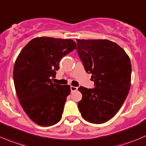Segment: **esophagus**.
Segmentation results:
<instances>
[{"label":"esophagus","instance_id":"obj_1","mask_svg":"<svg viewBox=\"0 0 146 146\" xmlns=\"http://www.w3.org/2000/svg\"><path fill=\"white\" fill-rule=\"evenodd\" d=\"M70 89H71L72 92H75V91L77 90V89H78V87H76V86H70Z\"/></svg>","mask_w":146,"mask_h":146}]
</instances>
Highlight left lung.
<instances>
[{"label":"left lung","mask_w":146,"mask_h":146,"mask_svg":"<svg viewBox=\"0 0 146 146\" xmlns=\"http://www.w3.org/2000/svg\"><path fill=\"white\" fill-rule=\"evenodd\" d=\"M78 55L84 70L92 74L93 89L80 86L78 102L81 115L87 121L100 124L119 111L131 87V64L125 52L108 40H76Z\"/></svg>","instance_id":"left-lung-1"}]
</instances>
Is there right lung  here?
<instances>
[{"label": "right lung", "mask_w": 146, "mask_h": 146, "mask_svg": "<svg viewBox=\"0 0 146 146\" xmlns=\"http://www.w3.org/2000/svg\"><path fill=\"white\" fill-rule=\"evenodd\" d=\"M76 48L69 39L35 37L23 48L15 62L13 79L19 102L30 119L41 126L60 121L70 85L52 83L61 59Z\"/></svg>", "instance_id": "1"}]
</instances>
